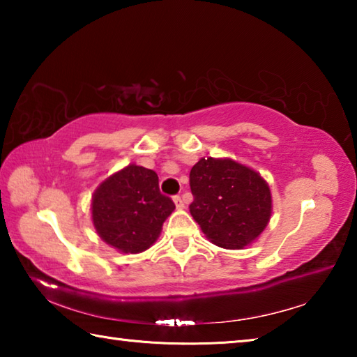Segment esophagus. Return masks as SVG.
<instances>
[{
  "label": "esophagus",
  "instance_id": "1",
  "mask_svg": "<svg viewBox=\"0 0 357 357\" xmlns=\"http://www.w3.org/2000/svg\"><path fill=\"white\" fill-rule=\"evenodd\" d=\"M173 202H174V206H176L178 209H184V202H183V198H181V197H174V198H173Z\"/></svg>",
  "mask_w": 357,
  "mask_h": 357
}]
</instances>
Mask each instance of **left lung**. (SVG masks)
Listing matches in <instances>:
<instances>
[{"instance_id": "obj_1", "label": "left lung", "mask_w": 357, "mask_h": 357, "mask_svg": "<svg viewBox=\"0 0 357 357\" xmlns=\"http://www.w3.org/2000/svg\"><path fill=\"white\" fill-rule=\"evenodd\" d=\"M190 214L211 243L244 249L264 231L273 214L269 184L229 157H202L190 170Z\"/></svg>"}]
</instances>
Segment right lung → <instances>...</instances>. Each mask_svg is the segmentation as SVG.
Instances as JSON below:
<instances>
[{"label": "right lung", "mask_w": 357, "mask_h": 357, "mask_svg": "<svg viewBox=\"0 0 357 357\" xmlns=\"http://www.w3.org/2000/svg\"><path fill=\"white\" fill-rule=\"evenodd\" d=\"M174 203L162 195L157 173L137 164L102 181L91 198L96 233L119 253H142L160 236Z\"/></svg>", "instance_id": "right-lung-1"}]
</instances>
